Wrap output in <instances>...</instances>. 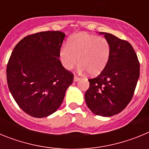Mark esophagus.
I'll list each match as a JSON object with an SVG mask.
<instances>
[{
	"mask_svg": "<svg viewBox=\"0 0 149 149\" xmlns=\"http://www.w3.org/2000/svg\"><path fill=\"white\" fill-rule=\"evenodd\" d=\"M80 77H77V76H74V82H77V81H80Z\"/></svg>",
	"mask_w": 149,
	"mask_h": 149,
	"instance_id": "esophagus-1",
	"label": "esophagus"
}]
</instances>
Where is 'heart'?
Instances as JSON below:
<instances>
[{"mask_svg":"<svg viewBox=\"0 0 149 149\" xmlns=\"http://www.w3.org/2000/svg\"><path fill=\"white\" fill-rule=\"evenodd\" d=\"M110 54V46L105 38L78 33L68 40V46L61 48L60 57L67 70L72 69L79 61V72L87 71L91 75H97L107 64Z\"/></svg>","mask_w":149,"mask_h":149,"instance_id":"heart-1","label":"heart"}]
</instances>
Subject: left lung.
Returning <instances> with one entry per match:
<instances>
[{"mask_svg":"<svg viewBox=\"0 0 149 149\" xmlns=\"http://www.w3.org/2000/svg\"><path fill=\"white\" fill-rule=\"evenodd\" d=\"M99 34L110 44V58L99 75L89 80L84 98L93 113L108 117L120 113L131 101L139 77V63L127 41L108 33Z\"/></svg>","mask_w":149,"mask_h":149,"instance_id":"1","label":"left lung"}]
</instances>
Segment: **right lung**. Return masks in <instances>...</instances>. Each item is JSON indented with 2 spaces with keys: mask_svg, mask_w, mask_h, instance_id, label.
Listing matches in <instances>:
<instances>
[{
  "mask_svg": "<svg viewBox=\"0 0 149 149\" xmlns=\"http://www.w3.org/2000/svg\"><path fill=\"white\" fill-rule=\"evenodd\" d=\"M65 34L45 31L29 35L15 45L6 67L8 87L26 113L43 118L60 107L73 74L62 65L60 51Z\"/></svg>",
  "mask_w": 149,
  "mask_h": 149,
  "instance_id": "1",
  "label": "right lung"
}]
</instances>
